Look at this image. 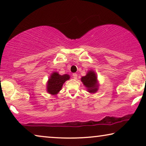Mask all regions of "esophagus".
<instances>
[{
	"label": "esophagus",
	"instance_id": "34e87169",
	"mask_svg": "<svg viewBox=\"0 0 146 146\" xmlns=\"http://www.w3.org/2000/svg\"><path fill=\"white\" fill-rule=\"evenodd\" d=\"M72 76H73V78L74 79V80H76V79L78 78V76H77V74L76 73H74L72 74Z\"/></svg>",
	"mask_w": 146,
	"mask_h": 146
}]
</instances>
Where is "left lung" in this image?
<instances>
[{
    "label": "left lung",
    "instance_id": "obj_1",
    "mask_svg": "<svg viewBox=\"0 0 146 146\" xmlns=\"http://www.w3.org/2000/svg\"><path fill=\"white\" fill-rule=\"evenodd\" d=\"M81 81L86 87L88 92L90 93H95L98 90V85L97 82V76L95 72L89 70L87 74L81 78Z\"/></svg>",
    "mask_w": 146,
    "mask_h": 146
}]
</instances>
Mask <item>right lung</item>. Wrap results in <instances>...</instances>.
Wrapping results in <instances>:
<instances>
[{
  "mask_svg": "<svg viewBox=\"0 0 146 146\" xmlns=\"http://www.w3.org/2000/svg\"><path fill=\"white\" fill-rule=\"evenodd\" d=\"M70 79L68 74L60 75L54 72L50 75L46 85V90L49 94L56 95L61 90L63 85L66 81Z\"/></svg>",
  "mask_w": 146,
  "mask_h": 146,
  "instance_id": "add662e5",
  "label": "right lung"
}]
</instances>
